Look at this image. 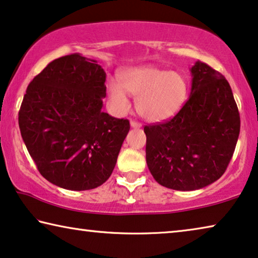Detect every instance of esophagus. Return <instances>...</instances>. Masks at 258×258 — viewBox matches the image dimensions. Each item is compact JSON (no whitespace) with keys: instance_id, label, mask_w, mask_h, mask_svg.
Wrapping results in <instances>:
<instances>
[{"instance_id":"esophagus-1","label":"esophagus","mask_w":258,"mask_h":258,"mask_svg":"<svg viewBox=\"0 0 258 258\" xmlns=\"http://www.w3.org/2000/svg\"><path fill=\"white\" fill-rule=\"evenodd\" d=\"M130 125H131V127H132V128H141L140 122H138L136 120H131Z\"/></svg>"}]
</instances>
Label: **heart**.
<instances>
[{
  "mask_svg": "<svg viewBox=\"0 0 258 258\" xmlns=\"http://www.w3.org/2000/svg\"><path fill=\"white\" fill-rule=\"evenodd\" d=\"M119 81L120 86L111 82L107 87L114 109L119 113H126L131 105L126 94L134 96L139 116L151 122L176 116L189 92V84L183 74L155 66L125 69L119 75Z\"/></svg>",
  "mask_w": 258,
  "mask_h": 258,
  "instance_id": "heart-1",
  "label": "heart"
}]
</instances>
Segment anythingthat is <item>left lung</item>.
Returning a JSON list of instances; mask_svg holds the SVG:
<instances>
[{"instance_id": "8db88e82", "label": "left lung", "mask_w": 258, "mask_h": 258, "mask_svg": "<svg viewBox=\"0 0 258 258\" xmlns=\"http://www.w3.org/2000/svg\"><path fill=\"white\" fill-rule=\"evenodd\" d=\"M191 92L167 122L145 126L146 161L161 185L203 189L224 175L240 134V114L225 76L197 61L190 68Z\"/></svg>"}]
</instances>
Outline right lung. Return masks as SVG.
<instances>
[{"instance_id": "add662e5", "label": "right lung", "mask_w": 258, "mask_h": 258, "mask_svg": "<svg viewBox=\"0 0 258 258\" xmlns=\"http://www.w3.org/2000/svg\"><path fill=\"white\" fill-rule=\"evenodd\" d=\"M105 78L97 61L75 53L49 62L23 98V141L40 174L62 189L102 185L130 131L127 119L102 111Z\"/></svg>"}]
</instances>
